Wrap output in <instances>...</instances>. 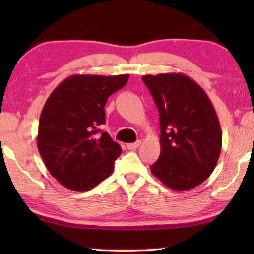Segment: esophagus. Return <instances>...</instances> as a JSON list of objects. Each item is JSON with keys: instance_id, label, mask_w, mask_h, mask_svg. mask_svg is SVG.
<instances>
[{"instance_id": "obj_1", "label": "esophagus", "mask_w": 254, "mask_h": 254, "mask_svg": "<svg viewBox=\"0 0 254 254\" xmlns=\"http://www.w3.org/2000/svg\"><path fill=\"white\" fill-rule=\"evenodd\" d=\"M141 145V141L138 140V141H136V142H134V143H128L127 144V148L129 149V150H134V149H136V148H138Z\"/></svg>"}]
</instances>
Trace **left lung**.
<instances>
[{"label": "left lung", "mask_w": 254, "mask_h": 254, "mask_svg": "<svg viewBox=\"0 0 254 254\" xmlns=\"http://www.w3.org/2000/svg\"><path fill=\"white\" fill-rule=\"evenodd\" d=\"M159 113L161 155L151 165L156 178L175 190L203 183L217 164L222 131L202 88L184 74L142 76Z\"/></svg>", "instance_id": "obj_1"}]
</instances>
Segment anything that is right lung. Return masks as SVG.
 <instances>
[{"mask_svg":"<svg viewBox=\"0 0 254 254\" xmlns=\"http://www.w3.org/2000/svg\"><path fill=\"white\" fill-rule=\"evenodd\" d=\"M129 75H72L51 93L41 111L37 144L51 175L61 185L85 192L106 179L121 154L106 131V100Z\"/></svg>","mask_w":254,"mask_h":254,"instance_id":"obj_1","label":"right lung"}]
</instances>
